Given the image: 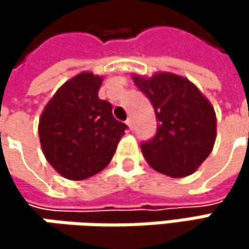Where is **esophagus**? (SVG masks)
Masks as SVG:
<instances>
[{
    "mask_svg": "<svg viewBox=\"0 0 249 249\" xmlns=\"http://www.w3.org/2000/svg\"><path fill=\"white\" fill-rule=\"evenodd\" d=\"M125 123H126V125H128V128H129V129H132V128H134V125H132V120H131V118H128Z\"/></svg>",
    "mask_w": 249,
    "mask_h": 249,
    "instance_id": "34e87169",
    "label": "esophagus"
}]
</instances>
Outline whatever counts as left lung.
I'll use <instances>...</instances> for the list:
<instances>
[{"label": "left lung", "instance_id": "8db88e82", "mask_svg": "<svg viewBox=\"0 0 249 249\" xmlns=\"http://www.w3.org/2000/svg\"><path fill=\"white\" fill-rule=\"evenodd\" d=\"M150 99L159 121L156 135L141 142L147 163L170 177L192 174L211 154L216 138L213 107L187 79L173 73L132 77Z\"/></svg>", "mask_w": 249, "mask_h": 249}]
</instances>
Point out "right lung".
Segmentation results:
<instances>
[{
  "mask_svg": "<svg viewBox=\"0 0 249 249\" xmlns=\"http://www.w3.org/2000/svg\"><path fill=\"white\" fill-rule=\"evenodd\" d=\"M102 77L80 73L68 80L46 105L38 135L43 153L56 172L83 180L104 170L128 128L99 99Z\"/></svg>",
  "mask_w": 249,
  "mask_h": 249,
  "instance_id": "right-lung-1",
  "label": "right lung"
}]
</instances>
